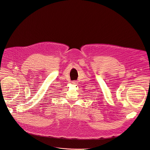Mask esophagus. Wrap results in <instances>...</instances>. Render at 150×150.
<instances>
[{"instance_id": "34e87169", "label": "esophagus", "mask_w": 150, "mask_h": 150, "mask_svg": "<svg viewBox=\"0 0 150 150\" xmlns=\"http://www.w3.org/2000/svg\"><path fill=\"white\" fill-rule=\"evenodd\" d=\"M77 83H78V82H77V81H72V83H73V84H77Z\"/></svg>"}]
</instances>
